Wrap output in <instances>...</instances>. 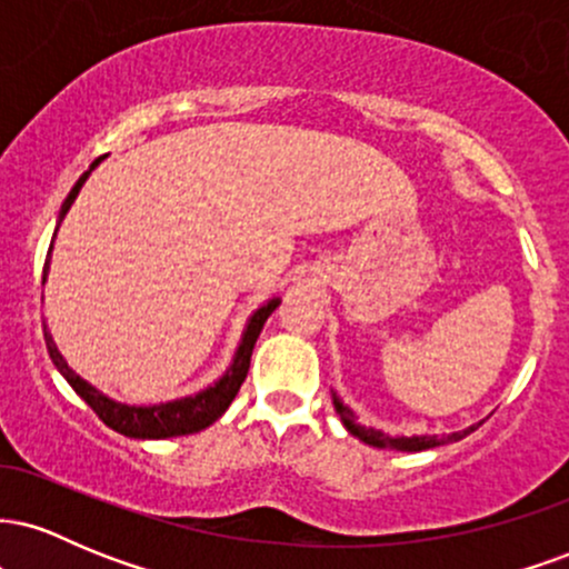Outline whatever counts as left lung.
<instances>
[{"mask_svg":"<svg viewBox=\"0 0 569 569\" xmlns=\"http://www.w3.org/2000/svg\"><path fill=\"white\" fill-rule=\"evenodd\" d=\"M331 401H335V409L339 415V420H342V426L348 428V433L356 436L358 441L369 443V447H377V449H398V452H426V449H436V447H443V443H452V441H460L466 439L468 433H473L476 428L481 426V422H473V426L462 428V430H455V433H443V436H390L385 433L380 428H367L358 422L356 411H352L348 403L339 398L335 390H331Z\"/></svg>","mask_w":569,"mask_h":569,"instance_id":"left-lung-1","label":"left lung"}]
</instances>
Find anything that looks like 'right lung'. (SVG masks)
<instances>
[{
  "label": "right lung",
  "instance_id": "add662e5",
  "mask_svg": "<svg viewBox=\"0 0 569 569\" xmlns=\"http://www.w3.org/2000/svg\"><path fill=\"white\" fill-rule=\"evenodd\" d=\"M101 160L103 158L93 160V166H90L88 171L77 179V184L71 187L67 200H63L61 211H58L56 232H58V227H61L63 217L69 213L71 202H74L77 194H80L82 184L88 181V176L96 171L98 162ZM56 232H53V240H56ZM50 251H53V246H50ZM50 251H48V262H44L42 283L48 280ZM278 305H280V297H272V299H267L264 305H259L251 316H248L243 335H240L238 350H234V356H232V363L227 367V371L219 377L217 382H211L208 388L198 390V393H189V396L173 398V401H162V403H122L112 396L101 393L96 385L82 380L74 369H69V363L63 361V356L53 345V337L48 335L44 339H48V350H50V358H53L56 369L67 377V382L74 388V393L80 396L82 401L88 403V407L93 409L109 428L117 430V433L128 436V439H176V436L200 433V430L213 426V422H217L219 417L230 409V403L234 401V396H238L240 385H243L246 375H248V363H251L253 345H257L259 335H262L264 321L272 316V312H276Z\"/></svg>",
  "mask_w": 569,
  "mask_h": 569
}]
</instances>
